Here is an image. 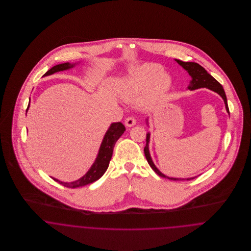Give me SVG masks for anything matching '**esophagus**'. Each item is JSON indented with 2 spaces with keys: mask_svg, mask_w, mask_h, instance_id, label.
I'll return each instance as SVG.
<instances>
[{
  "mask_svg": "<svg viewBox=\"0 0 251 251\" xmlns=\"http://www.w3.org/2000/svg\"><path fill=\"white\" fill-rule=\"evenodd\" d=\"M125 125H126V126H128V127H131V126H133L136 125V120H135L134 118H132V117H128V118L126 119Z\"/></svg>",
  "mask_w": 251,
  "mask_h": 251,
  "instance_id": "obj_1",
  "label": "esophagus"
}]
</instances>
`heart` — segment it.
I'll list each match as a JSON object with an SVG mask.
<instances>
[{
  "instance_id": "obj_1",
  "label": "heart",
  "mask_w": 251,
  "mask_h": 251,
  "mask_svg": "<svg viewBox=\"0 0 251 251\" xmlns=\"http://www.w3.org/2000/svg\"><path fill=\"white\" fill-rule=\"evenodd\" d=\"M171 80L162 72L160 66L146 64L133 69L118 84L119 97L125 101H135L151 90L153 97H161L167 93Z\"/></svg>"
}]
</instances>
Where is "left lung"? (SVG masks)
<instances>
[{"instance_id": "8db88e82", "label": "left lung", "mask_w": 251, "mask_h": 251, "mask_svg": "<svg viewBox=\"0 0 251 251\" xmlns=\"http://www.w3.org/2000/svg\"><path fill=\"white\" fill-rule=\"evenodd\" d=\"M175 61L179 64V66L184 71H186L187 73L189 74V76L191 77V80L189 82L187 90L194 91V90H198V89H201V88H206V89H209V90L215 92L217 95H219L221 97V99L223 100L224 104H225V109H226L227 113L229 114V108H228V104H227V99H226V95H225V92L223 90V87L215 80V78L210 73H208V72L203 67H201L197 63L182 62V61H179V60H177V59H175ZM146 124L149 126V118L146 119ZM150 138H151V133L148 132L147 133V138H146V142L147 143H146V146L144 148V153H145V156L147 158L148 163L150 164V166L152 168V170L158 176H160L162 178L172 179V180H183V179H187L188 180V179L196 178V176L195 177H191V178H186V179H183V178H172V177H168V176L164 175L162 172H160L158 170V168L154 165V163H153V161L151 159V153H150V148H149Z\"/></svg>"}]
</instances>
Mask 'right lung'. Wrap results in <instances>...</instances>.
<instances>
[{"label": "right lung", "instance_id": "right-lung-1", "mask_svg": "<svg viewBox=\"0 0 251 251\" xmlns=\"http://www.w3.org/2000/svg\"><path fill=\"white\" fill-rule=\"evenodd\" d=\"M83 62L79 61V62H76V63H64V64L56 65L46 72L43 75V77L52 75V74L57 73V72L70 71V70L75 68L76 66L80 65ZM29 107H30V103H29L28 108L26 110L27 112L29 110ZM125 130H126V127L121 122L112 123L110 125V126L108 127L107 131L104 134L102 142L100 144L98 155H97L94 163L92 164L90 169L87 171V173L84 176H82L80 179L73 180V181H69V182L55 179V178H53V179L58 181L59 183L63 184L64 186L71 187V188H76V187L87 185L89 183H92V182L100 179L107 170L109 162H110L112 154H113V150H114L115 144L118 141V139L123 135Z\"/></svg>", "mask_w": 251, "mask_h": 251}]
</instances>
